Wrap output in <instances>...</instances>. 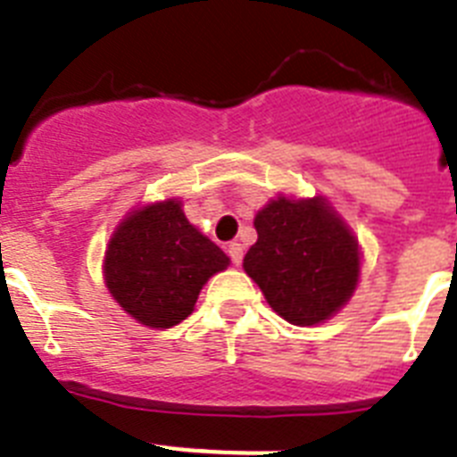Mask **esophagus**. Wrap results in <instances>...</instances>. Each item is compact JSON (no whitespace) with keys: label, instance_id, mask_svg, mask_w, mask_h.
I'll list each match as a JSON object with an SVG mask.
<instances>
[{"label":"esophagus","instance_id":"1","mask_svg":"<svg viewBox=\"0 0 457 457\" xmlns=\"http://www.w3.org/2000/svg\"><path fill=\"white\" fill-rule=\"evenodd\" d=\"M226 252H228V256H231L233 265L242 263V245H240V242H231V245L226 247Z\"/></svg>","mask_w":457,"mask_h":457}]
</instances>
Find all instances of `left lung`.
Instances as JSON below:
<instances>
[{"mask_svg":"<svg viewBox=\"0 0 457 457\" xmlns=\"http://www.w3.org/2000/svg\"><path fill=\"white\" fill-rule=\"evenodd\" d=\"M258 240L242 268L277 316L313 327L348 304L359 284L361 247L325 196L278 194L253 217Z\"/></svg>","mask_w":457,"mask_h":457,"instance_id":"1","label":"left lung"}]
</instances>
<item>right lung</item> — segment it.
I'll list each match as a JSON object with an SVG mask.
<instances>
[{"instance_id":"obj_1","label":"right lung","mask_w":457,"mask_h":457,"mask_svg":"<svg viewBox=\"0 0 457 457\" xmlns=\"http://www.w3.org/2000/svg\"><path fill=\"white\" fill-rule=\"evenodd\" d=\"M215 242L183 212L179 199L132 208L104 249V286L141 325L169 329L194 311L212 274L228 268Z\"/></svg>"}]
</instances>
